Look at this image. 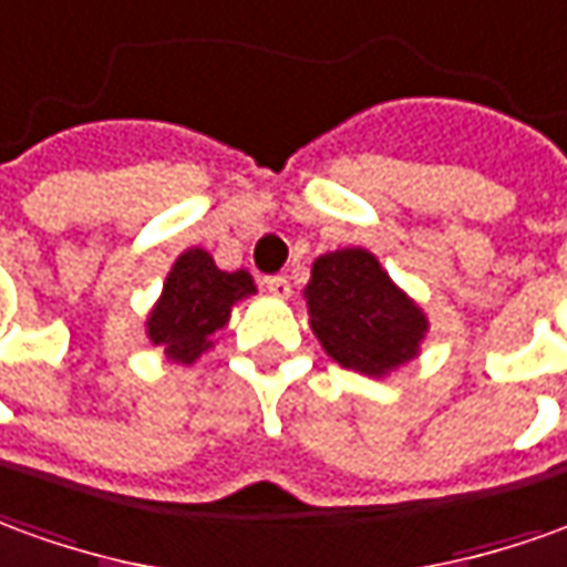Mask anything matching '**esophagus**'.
Masks as SVG:
<instances>
[{
    "label": "esophagus",
    "instance_id": "34e87169",
    "mask_svg": "<svg viewBox=\"0 0 567 567\" xmlns=\"http://www.w3.org/2000/svg\"><path fill=\"white\" fill-rule=\"evenodd\" d=\"M265 290L271 292V296H280V299H287V296H290V280H287L284 275L265 277Z\"/></svg>",
    "mask_w": 567,
    "mask_h": 567
}]
</instances>
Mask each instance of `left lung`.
<instances>
[{
  "mask_svg": "<svg viewBox=\"0 0 567 567\" xmlns=\"http://www.w3.org/2000/svg\"><path fill=\"white\" fill-rule=\"evenodd\" d=\"M308 321L336 364L367 377L416 358L429 321L367 249H336L311 265Z\"/></svg>",
  "mask_w": 567,
  "mask_h": 567,
  "instance_id": "8db88e82",
  "label": "left lung"
}]
</instances>
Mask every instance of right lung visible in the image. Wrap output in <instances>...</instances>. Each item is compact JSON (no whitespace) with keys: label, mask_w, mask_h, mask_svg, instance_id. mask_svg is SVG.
I'll return each mask as SVG.
<instances>
[{"label":"right lung","mask_w":567,"mask_h":567,"mask_svg":"<svg viewBox=\"0 0 567 567\" xmlns=\"http://www.w3.org/2000/svg\"><path fill=\"white\" fill-rule=\"evenodd\" d=\"M256 292L246 271H221L209 252L187 249L172 265L163 296L147 318V336L175 364H194L228 323L231 306Z\"/></svg>","instance_id":"add662e5"}]
</instances>
